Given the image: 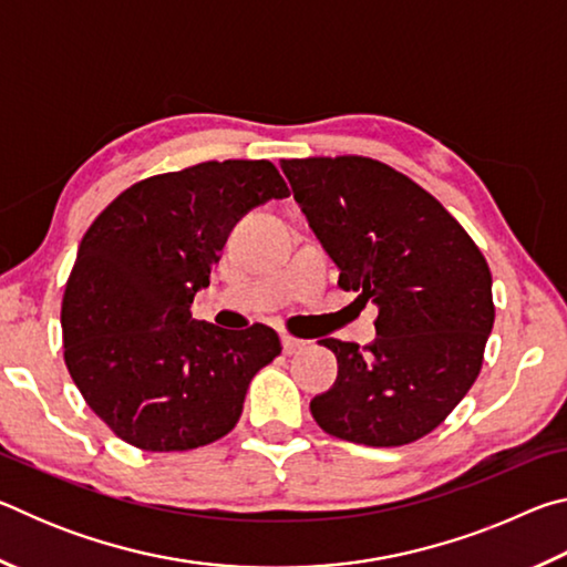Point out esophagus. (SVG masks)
Wrapping results in <instances>:
<instances>
[{
	"label": "esophagus",
	"mask_w": 567,
	"mask_h": 567,
	"mask_svg": "<svg viewBox=\"0 0 567 567\" xmlns=\"http://www.w3.org/2000/svg\"><path fill=\"white\" fill-rule=\"evenodd\" d=\"M305 340H297L292 334H282V350L285 354H297L300 350H305Z\"/></svg>",
	"instance_id": "esophagus-1"
}]
</instances>
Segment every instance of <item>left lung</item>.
I'll use <instances>...</instances> for the list:
<instances>
[{
	"label": "left lung",
	"mask_w": 567,
	"mask_h": 567,
	"mask_svg": "<svg viewBox=\"0 0 567 567\" xmlns=\"http://www.w3.org/2000/svg\"><path fill=\"white\" fill-rule=\"evenodd\" d=\"M280 167L338 265V285L378 305L370 344L320 340L338 358V380L312 398V417L348 443H415L477 378L495 320L491 267L430 192L378 159L307 157Z\"/></svg>",
	"instance_id": "obj_1"
}]
</instances>
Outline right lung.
Returning <instances> with one entry per match:
<instances>
[{
  "instance_id": "add662e5",
  "label": "right lung",
  "mask_w": 567,
  "mask_h": 567,
  "mask_svg": "<svg viewBox=\"0 0 567 567\" xmlns=\"http://www.w3.org/2000/svg\"><path fill=\"white\" fill-rule=\"evenodd\" d=\"M287 195L267 159L203 162L124 189L84 233L62 300L64 362L124 443L175 453L237 425L280 338L195 320L189 305L239 217Z\"/></svg>"
}]
</instances>
